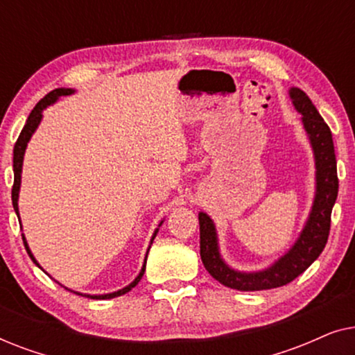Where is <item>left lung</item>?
Segmentation results:
<instances>
[{
	"label": "left lung",
	"instance_id": "1",
	"mask_svg": "<svg viewBox=\"0 0 355 355\" xmlns=\"http://www.w3.org/2000/svg\"><path fill=\"white\" fill-rule=\"evenodd\" d=\"M289 94L295 110L302 113L304 128L307 130L315 153L317 196H315L312 213L293 249L281 257L273 266L259 273H239L231 270L221 260L213 221L205 213H200L198 223H200V257L203 266L213 278L231 289L263 291L288 284L302 275L318 259L327 245L329 227H331V210L339 187L333 135L305 92L291 89Z\"/></svg>",
	"mask_w": 355,
	"mask_h": 355
}]
</instances>
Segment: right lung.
<instances>
[{"mask_svg":"<svg viewBox=\"0 0 355 355\" xmlns=\"http://www.w3.org/2000/svg\"><path fill=\"white\" fill-rule=\"evenodd\" d=\"M72 90L71 89H56L50 92V94H46L43 98L38 101L35 105V108L32 110V113L28 114L27 118V123L24 125V129L21 130V135H19L16 145H14V159H12V166H14V184H12V207L14 210H16L17 216H19V208H17V197H19V187H21V173H22V159H24V152H26V147H27V142L31 140L33 130L37 129V125L40 124V119H42V111L46 108L48 105L55 103V101L60 98V96H64V95H71ZM157 234V232H155ZM24 241V245H26V249L28 252V255H31V259L35 261L33 259V255L31 254V250H28L27 247V242H26V237H22ZM37 263V261H35ZM144 271H145V265L142 271H140V275L135 278L132 283H130L128 288L118 291V293H111V294H105V295H87V297L90 299H113V297H118V295H123L125 293H129L130 289L134 288V286H137V283L140 281V278L144 276Z\"/></svg>","mask_w":355,"mask_h":355,"instance_id":"add662e5","label":"right lung"}]
</instances>
